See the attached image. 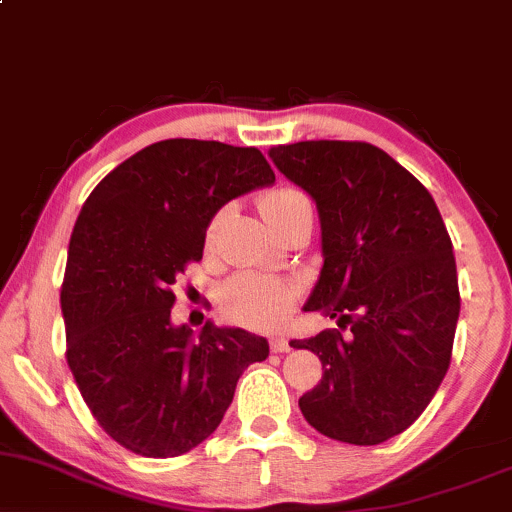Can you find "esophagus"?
<instances>
[{
    "label": "esophagus",
    "instance_id": "esophagus-1",
    "mask_svg": "<svg viewBox=\"0 0 512 512\" xmlns=\"http://www.w3.org/2000/svg\"><path fill=\"white\" fill-rule=\"evenodd\" d=\"M269 346H272L274 353H288L291 350V343H288L286 336H272Z\"/></svg>",
    "mask_w": 512,
    "mask_h": 512
}]
</instances>
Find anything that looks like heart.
<instances>
[{
    "instance_id": "b5f03b06",
    "label": "heart",
    "mask_w": 512,
    "mask_h": 512,
    "mask_svg": "<svg viewBox=\"0 0 512 512\" xmlns=\"http://www.w3.org/2000/svg\"><path fill=\"white\" fill-rule=\"evenodd\" d=\"M300 205H307V197L295 188H274L260 197V212L272 229ZM212 231L214 226H209L207 240L212 238ZM295 298L298 286L293 281L260 272H240L221 288V307L226 315L255 329L279 326L291 312Z\"/></svg>"
}]
</instances>
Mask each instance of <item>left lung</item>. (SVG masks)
<instances>
[{
	"mask_svg": "<svg viewBox=\"0 0 512 512\" xmlns=\"http://www.w3.org/2000/svg\"><path fill=\"white\" fill-rule=\"evenodd\" d=\"M269 157L317 202L324 264L303 310L341 329L291 341L322 360L298 400L329 439L377 446L422 415L451 365L460 315L453 243L429 190L369 143L305 140Z\"/></svg>",
	"mask_w": 512,
	"mask_h": 512,
	"instance_id": "left-lung-1",
	"label": "left lung"
}]
</instances>
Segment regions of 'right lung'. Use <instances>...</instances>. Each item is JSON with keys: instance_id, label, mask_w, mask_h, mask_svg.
<instances>
[{"instance_id": "add662e5", "label": "right lung", "mask_w": 512, "mask_h": 512, "mask_svg": "<svg viewBox=\"0 0 512 512\" xmlns=\"http://www.w3.org/2000/svg\"><path fill=\"white\" fill-rule=\"evenodd\" d=\"M276 181L257 147L171 138L97 183L73 226L61 283L66 362L116 443L145 458L188 453L219 427L267 338L212 322L171 324V288L202 260L209 221Z\"/></svg>"}]
</instances>
